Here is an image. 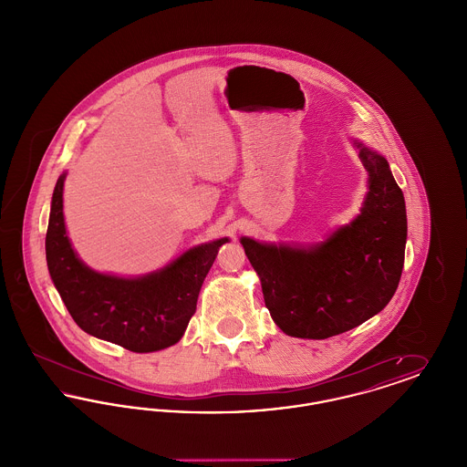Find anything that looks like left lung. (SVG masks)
<instances>
[{"label":"left lung","instance_id":"obj_1","mask_svg":"<svg viewBox=\"0 0 467 467\" xmlns=\"http://www.w3.org/2000/svg\"><path fill=\"white\" fill-rule=\"evenodd\" d=\"M368 170L360 213L313 246L242 238L275 324L289 336L326 339L383 310L398 289L408 236L406 204L389 162L354 140Z\"/></svg>","mask_w":467,"mask_h":467}]
</instances>
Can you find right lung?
I'll return each instance as SVG.
<instances>
[{
  "label": "right lung",
  "instance_id": "add662e5",
  "mask_svg": "<svg viewBox=\"0 0 467 467\" xmlns=\"http://www.w3.org/2000/svg\"><path fill=\"white\" fill-rule=\"evenodd\" d=\"M67 173L57 178L45 238L50 278L77 326L86 333L147 354L180 341L196 311L201 285L213 265L221 238L183 252L168 266L136 278L98 273L69 244L63 215Z\"/></svg>",
  "mask_w": 467,
  "mask_h": 467
}]
</instances>
